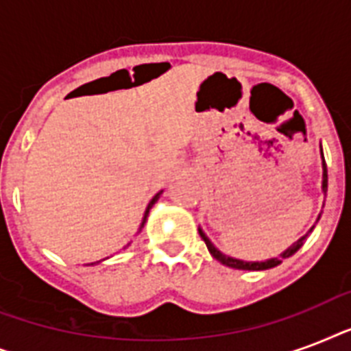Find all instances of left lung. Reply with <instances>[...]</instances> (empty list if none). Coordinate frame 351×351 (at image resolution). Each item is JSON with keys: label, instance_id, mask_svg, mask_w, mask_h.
Returning <instances> with one entry per match:
<instances>
[{"label": "left lung", "instance_id": "left-lung-1", "mask_svg": "<svg viewBox=\"0 0 351 351\" xmlns=\"http://www.w3.org/2000/svg\"><path fill=\"white\" fill-rule=\"evenodd\" d=\"M326 189H328V171H326V162H324V158H322V191L326 193ZM319 219H321V215H319ZM319 219H317V220H319ZM311 230H313V228H311ZM310 231H308L304 237H300L297 242H293V244L289 245L288 250L284 251V253H280V256H275V258H267V261H262V262H245V261H240V258H233V256L224 255L222 251H219L213 244H211V240H209L208 237H206V233H204V231L198 228V233H200L202 240L206 242V245H208L209 253H211V255H213L217 261L222 262L224 266L234 267V269H245V271H262V269H269V267L278 266V264L282 262V258H288V256H291L293 253H297V251L300 250V245L304 244L306 237L310 234Z\"/></svg>", "mask_w": 351, "mask_h": 351}]
</instances>
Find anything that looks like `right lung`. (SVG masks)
Masks as SVG:
<instances>
[{
    "label": "right lung",
    "instance_id": "right-lung-1",
    "mask_svg": "<svg viewBox=\"0 0 351 351\" xmlns=\"http://www.w3.org/2000/svg\"><path fill=\"white\" fill-rule=\"evenodd\" d=\"M160 195H162V191H160V193H156V195H154V197H153V200H151V202H149L147 209H145V215H143V220H142V226H140V230H142V228H143V224H145V220H147L149 209L153 208V206H154V202H156V200H158V198H160Z\"/></svg>",
    "mask_w": 351,
    "mask_h": 351
}]
</instances>
